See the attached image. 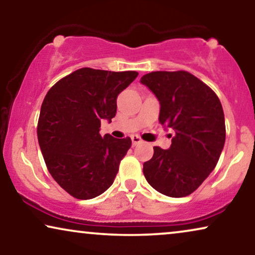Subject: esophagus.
Returning <instances> with one entry per match:
<instances>
[{
	"label": "esophagus",
	"instance_id": "esophagus-1",
	"mask_svg": "<svg viewBox=\"0 0 255 255\" xmlns=\"http://www.w3.org/2000/svg\"><path fill=\"white\" fill-rule=\"evenodd\" d=\"M131 140H132V145H133V146L138 145V144H140V142L142 141V140H141V138H140V137H138V135H132V137H131Z\"/></svg>",
	"mask_w": 255,
	"mask_h": 255
}]
</instances>
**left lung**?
Returning <instances> with one entry per match:
<instances>
[{
    "mask_svg": "<svg viewBox=\"0 0 255 255\" xmlns=\"http://www.w3.org/2000/svg\"><path fill=\"white\" fill-rule=\"evenodd\" d=\"M140 82L159 101L160 124L175 133L168 149L153 147L154 154L144 162L142 172L159 193L188 196L215 169L224 147L221 101L210 87L186 71L152 72Z\"/></svg>",
    "mask_w": 255,
    "mask_h": 255,
    "instance_id": "8db88e82",
    "label": "left lung"
}]
</instances>
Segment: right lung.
<instances>
[{
	"label": "right lung",
	"mask_w": 255,
	"mask_h": 255,
	"mask_svg": "<svg viewBox=\"0 0 255 255\" xmlns=\"http://www.w3.org/2000/svg\"><path fill=\"white\" fill-rule=\"evenodd\" d=\"M137 72L80 68L48 90L38 120V142L52 177L79 200L103 194L131 147V139L100 134L101 121L111 122L117 96Z\"/></svg>",
	"instance_id": "right-lung-1"
}]
</instances>
